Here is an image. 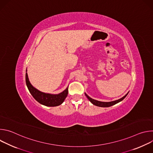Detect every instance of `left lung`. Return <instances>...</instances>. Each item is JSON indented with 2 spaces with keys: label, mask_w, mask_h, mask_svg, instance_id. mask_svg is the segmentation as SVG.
<instances>
[{
  "label": "left lung",
  "mask_w": 153,
  "mask_h": 153,
  "mask_svg": "<svg viewBox=\"0 0 153 153\" xmlns=\"http://www.w3.org/2000/svg\"><path fill=\"white\" fill-rule=\"evenodd\" d=\"M128 93L125 96H123V97H122L121 99H118L117 100H114V101H112V102H100V101H98V100H94V99H91V97H90L88 95H87L86 94H85L86 97L88 99V100L94 105H96L97 106H100V107H109V106H113L119 102H120V101H122V100H123L125 97L128 95Z\"/></svg>",
  "instance_id": "1"
}]
</instances>
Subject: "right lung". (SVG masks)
<instances>
[{"instance_id":"add662e5","label":"right lung","mask_w":153,"mask_h":153,"mask_svg":"<svg viewBox=\"0 0 153 153\" xmlns=\"http://www.w3.org/2000/svg\"><path fill=\"white\" fill-rule=\"evenodd\" d=\"M26 84L33 97L40 103L48 106H56L62 104L68 93V88L58 94H50L40 92L32 86L30 83L28 74H25Z\"/></svg>"}]
</instances>
